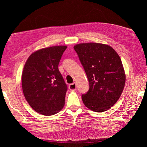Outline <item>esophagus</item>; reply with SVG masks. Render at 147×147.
<instances>
[{"label":"esophagus","instance_id":"1","mask_svg":"<svg viewBox=\"0 0 147 147\" xmlns=\"http://www.w3.org/2000/svg\"><path fill=\"white\" fill-rule=\"evenodd\" d=\"M69 90L71 91H75L77 89V86H76V83H73L72 84H70L69 86Z\"/></svg>","mask_w":147,"mask_h":147}]
</instances>
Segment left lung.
Masks as SVG:
<instances>
[{
	"mask_svg": "<svg viewBox=\"0 0 147 147\" xmlns=\"http://www.w3.org/2000/svg\"><path fill=\"white\" fill-rule=\"evenodd\" d=\"M88 79L90 88L82 94L83 104L95 112H103L116 103L121 96L126 75L121 59L114 49L98 43L75 45Z\"/></svg>",
	"mask_w": 147,
	"mask_h": 147,
	"instance_id": "8db88e82",
	"label": "left lung"
}]
</instances>
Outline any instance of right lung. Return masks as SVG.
<instances>
[{"label":"right lung","mask_w":147,"mask_h":147,"mask_svg":"<svg viewBox=\"0 0 147 147\" xmlns=\"http://www.w3.org/2000/svg\"><path fill=\"white\" fill-rule=\"evenodd\" d=\"M66 46H54L32 53L22 74V88L28 104L35 112L45 116L63 108L67 86L58 65Z\"/></svg>","instance_id":"right-lung-1"}]
</instances>
